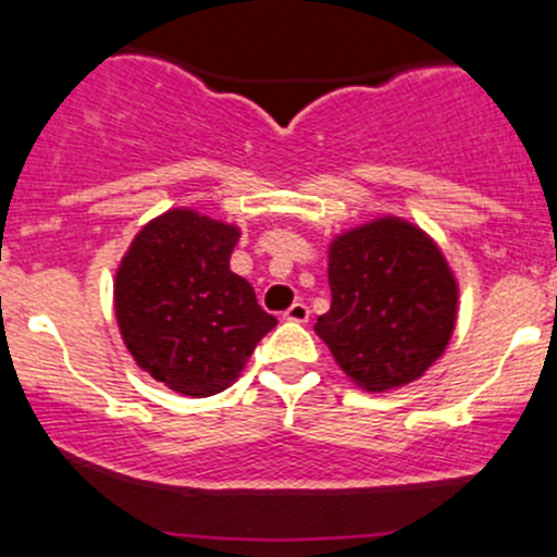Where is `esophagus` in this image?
I'll use <instances>...</instances> for the list:
<instances>
[{"instance_id": "34e87169", "label": "esophagus", "mask_w": 557, "mask_h": 557, "mask_svg": "<svg viewBox=\"0 0 557 557\" xmlns=\"http://www.w3.org/2000/svg\"><path fill=\"white\" fill-rule=\"evenodd\" d=\"M285 318H288V321H296V323L310 321V307H307L305 301H294V305L285 310Z\"/></svg>"}]
</instances>
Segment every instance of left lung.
Instances as JSON below:
<instances>
[{
	"label": "left lung",
	"mask_w": 557,
	"mask_h": 557,
	"mask_svg": "<svg viewBox=\"0 0 557 557\" xmlns=\"http://www.w3.org/2000/svg\"><path fill=\"white\" fill-rule=\"evenodd\" d=\"M332 307L315 332L367 392L422 377L455 332L457 283L435 242L397 218L372 220L329 247Z\"/></svg>",
	"instance_id": "1"
}]
</instances>
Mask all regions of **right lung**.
I'll list each match as a JSON object with an SVG mask.
<instances>
[{
  "instance_id": "right-lung-1",
  "label": "right lung",
  "mask_w": 557,
  "mask_h": 557,
  "mask_svg": "<svg viewBox=\"0 0 557 557\" xmlns=\"http://www.w3.org/2000/svg\"><path fill=\"white\" fill-rule=\"evenodd\" d=\"M239 228L174 209L135 236L113 285L124 345L152 377L187 397L236 381L277 318L231 272Z\"/></svg>"
}]
</instances>
